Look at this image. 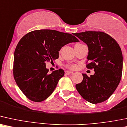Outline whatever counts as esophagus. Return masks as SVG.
Instances as JSON below:
<instances>
[{
    "label": "esophagus",
    "mask_w": 127,
    "mask_h": 127,
    "mask_svg": "<svg viewBox=\"0 0 127 127\" xmlns=\"http://www.w3.org/2000/svg\"><path fill=\"white\" fill-rule=\"evenodd\" d=\"M65 73L66 74H68V75H71V74H73V72H72V71H65Z\"/></svg>",
    "instance_id": "esophagus-1"
}]
</instances>
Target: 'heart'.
<instances>
[{
	"label": "heart",
	"mask_w": 127,
	"mask_h": 127,
	"mask_svg": "<svg viewBox=\"0 0 127 127\" xmlns=\"http://www.w3.org/2000/svg\"><path fill=\"white\" fill-rule=\"evenodd\" d=\"M67 67H68L69 69H75L76 68H77V66H76L75 65H68L66 66Z\"/></svg>",
	"instance_id": "heart-1"
}]
</instances>
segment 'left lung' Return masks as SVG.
I'll return each mask as SVG.
<instances>
[{"label":"left lung","mask_w":127,"mask_h":127,"mask_svg":"<svg viewBox=\"0 0 127 127\" xmlns=\"http://www.w3.org/2000/svg\"><path fill=\"white\" fill-rule=\"evenodd\" d=\"M87 44L89 55L86 68L94 69L95 74H82L83 81L75 87L83 99L93 104L108 99L116 90L123 73V54L118 43L102 31L74 33Z\"/></svg>","instance_id":"1"}]
</instances>
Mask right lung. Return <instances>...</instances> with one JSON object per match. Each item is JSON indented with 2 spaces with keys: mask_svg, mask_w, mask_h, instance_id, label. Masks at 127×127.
Returning <instances> with one entry per match:
<instances>
[{
  "mask_svg": "<svg viewBox=\"0 0 127 127\" xmlns=\"http://www.w3.org/2000/svg\"><path fill=\"white\" fill-rule=\"evenodd\" d=\"M78 41L72 34L52 30H34L22 37L14 52L13 74L28 99L40 102L50 96L64 71L59 69L49 74L46 63H53L65 44Z\"/></svg>",
  "mask_w": 127,
  "mask_h": 127,
  "instance_id": "obj_1",
  "label": "right lung"
}]
</instances>
